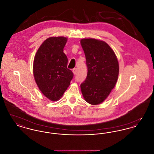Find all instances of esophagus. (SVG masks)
Wrapping results in <instances>:
<instances>
[{"label": "esophagus", "mask_w": 154, "mask_h": 154, "mask_svg": "<svg viewBox=\"0 0 154 154\" xmlns=\"http://www.w3.org/2000/svg\"><path fill=\"white\" fill-rule=\"evenodd\" d=\"M73 73L74 74H75L77 73V68H74L73 69Z\"/></svg>", "instance_id": "34e87169"}]
</instances>
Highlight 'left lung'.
Listing matches in <instances>:
<instances>
[{
	"instance_id": "1",
	"label": "left lung",
	"mask_w": 154,
	"mask_h": 154,
	"mask_svg": "<svg viewBox=\"0 0 154 154\" xmlns=\"http://www.w3.org/2000/svg\"><path fill=\"white\" fill-rule=\"evenodd\" d=\"M88 69L87 76L81 84L82 95L88 103H102L116 85L119 74L116 55L106 42L95 38L81 40Z\"/></svg>"
}]
</instances>
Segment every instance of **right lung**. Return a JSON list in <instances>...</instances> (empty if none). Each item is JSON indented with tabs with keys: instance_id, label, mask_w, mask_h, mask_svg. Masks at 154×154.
Instances as JSON below:
<instances>
[{
	"instance_id": "obj_1",
	"label": "right lung",
	"mask_w": 154,
	"mask_h": 154,
	"mask_svg": "<svg viewBox=\"0 0 154 154\" xmlns=\"http://www.w3.org/2000/svg\"><path fill=\"white\" fill-rule=\"evenodd\" d=\"M67 42L64 37L46 39L37 51L33 62L35 80L42 94L52 101L63 95L74 74L67 69V58L63 52Z\"/></svg>"
}]
</instances>
